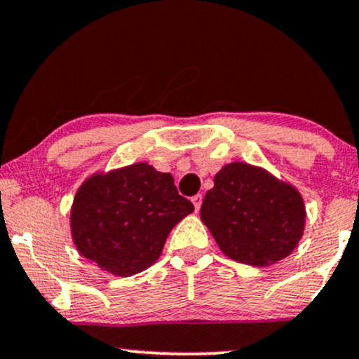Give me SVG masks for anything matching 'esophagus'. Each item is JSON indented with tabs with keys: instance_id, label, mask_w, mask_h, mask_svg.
<instances>
[{
	"instance_id": "34e87169",
	"label": "esophagus",
	"mask_w": 359,
	"mask_h": 359,
	"mask_svg": "<svg viewBox=\"0 0 359 359\" xmlns=\"http://www.w3.org/2000/svg\"><path fill=\"white\" fill-rule=\"evenodd\" d=\"M192 204H194V207H196V210L201 209V205H202V194H197V196L192 197Z\"/></svg>"
}]
</instances>
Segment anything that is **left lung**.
<instances>
[{
    "label": "left lung",
    "instance_id": "left-lung-1",
    "mask_svg": "<svg viewBox=\"0 0 359 359\" xmlns=\"http://www.w3.org/2000/svg\"><path fill=\"white\" fill-rule=\"evenodd\" d=\"M201 219L227 257L264 267L289 256L299 243L306 209L292 185L264 168L232 162L214 177Z\"/></svg>",
    "mask_w": 359,
    "mask_h": 359
}]
</instances>
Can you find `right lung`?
<instances>
[{
  "mask_svg": "<svg viewBox=\"0 0 359 359\" xmlns=\"http://www.w3.org/2000/svg\"><path fill=\"white\" fill-rule=\"evenodd\" d=\"M192 210L170 174L138 162L81 184L72 207V237L81 256L127 278L157 261L172 229Z\"/></svg>",
  "mask_w": 359,
  "mask_h": 359,
  "instance_id": "right-lung-1",
  "label": "right lung"
}]
</instances>
